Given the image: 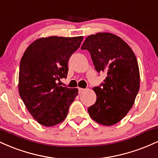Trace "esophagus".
Here are the masks:
<instances>
[{"label":"esophagus","mask_w":158,"mask_h":158,"mask_svg":"<svg viewBox=\"0 0 158 158\" xmlns=\"http://www.w3.org/2000/svg\"><path fill=\"white\" fill-rule=\"evenodd\" d=\"M85 90V89H84V88H79V93L81 94L82 93V92H84Z\"/></svg>","instance_id":"obj_1"}]
</instances>
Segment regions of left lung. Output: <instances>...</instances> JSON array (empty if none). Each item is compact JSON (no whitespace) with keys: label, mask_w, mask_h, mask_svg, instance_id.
Returning a JSON list of instances; mask_svg holds the SVG:
<instances>
[{"label":"left lung","mask_w":158,"mask_h":158,"mask_svg":"<svg viewBox=\"0 0 158 158\" xmlns=\"http://www.w3.org/2000/svg\"><path fill=\"white\" fill-rule=\"evenodd\" d=\"M90 52L98 73L107 77L93 90L95 104L88 108L94 121L110 126L122 119L135 102L139 89V71L131 48L117 35L98 32L86 38L81 48Z\"/></svg>","instance_id":"obj_1"}]
</instances>
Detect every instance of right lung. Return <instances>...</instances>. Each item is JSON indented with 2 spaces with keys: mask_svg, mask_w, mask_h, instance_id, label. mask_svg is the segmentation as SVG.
<instances>
[{
  "mask_svg": "<svg viewBox=\"0 0 158 158\" xmlns=\"http://www.w3.org/2000/svg\"><path fill=\"white\" fill-rule=\"evenodd\" d=\"M82 39V36L41 38L33 41L21 58L20 97L32 117L42 126L62 122L78 95L77 88L59 86L56 81L67 78L69 59Z\"/></svg>",
  "mask_w": 158,
  "mask_h": 158,
  "instance_id": "obj_1",
  "label": "right lung"
}]
</instances>
